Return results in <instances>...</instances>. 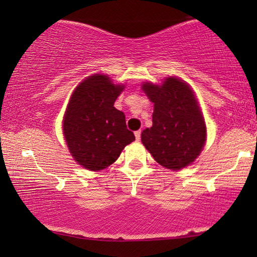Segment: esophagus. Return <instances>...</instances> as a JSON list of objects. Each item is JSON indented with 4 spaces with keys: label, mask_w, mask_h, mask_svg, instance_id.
Here are the masks:
<instances>
[{
    "label": "esophagus",
    "mask_w": 257,
    "mask_h": 257,
    "mask_svg": "<svg viewBox=\"0 0 257 257\" xmlns=\"http://www.w3.org/2000/svg\"><path fill=\"white\" fill-rule=\"evenodd\" d=\"M135 136H136V139L139 140L140 139V136H142V130H138V131L135 132Z\"/></svg>",
    "instance_id": "obj_1"
}]
</instances>
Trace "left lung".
I'll use <instances>...</instances> for the list:
<instances>
[{
    "label": "left lung",
    "instance_id": "obj_1",
    "mask_svg": "<svg viewBox=\"0 0 257 257\" xmlns=\"http://www.w3.org/2000/svg\"><path fill=\"white\" fill-rule=\"evenodd\" d=\"M142 87L154 103L152 127L142 132L144 146L170 170L191 165L201 153L207 135L194 92L178 77H168L161 85L146 82Z\"/></svg>",
    "mask_w": 257,
    "mask_h": 257
}]
</instances>
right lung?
<instances>
[{"mask_svg":"<svg viewBox=\"0 0 257 257\" xmlns=\"http://www.w3.org/2000/svg\"><path fill=\"white\" fill-rule=\"evenodd\" d=\"M124 87L112 83L110 77L93 75L72 92L63 119V132L73 159L86 170L100 171L110 166L136 139L126 127L124 112L113 106Z\"/></svg>","mask_w":257,"mask_h":257,"instance_id":"obj_1","label":"right lung"}]
</instances>
